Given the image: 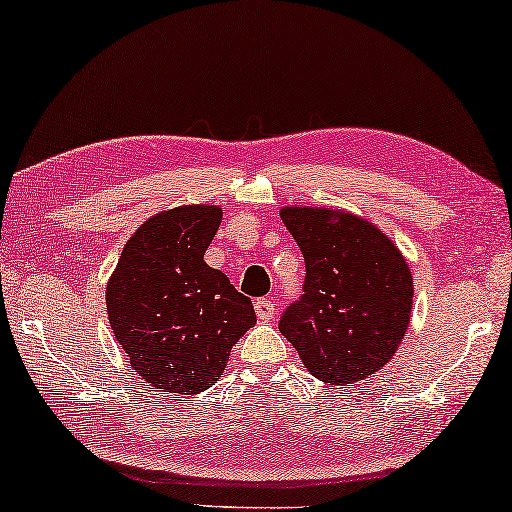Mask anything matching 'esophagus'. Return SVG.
Returning <instances> with one entry per match:
<instances>
[{
    "instance_id": "esophagus-1",
    "label": "esophagus",
    "mask_w": 512,
    "mask_h": 512,
    "mask_svg": "<svg viewBox=\"0 0 512 512\" xmlns=\"http://www.w3.org/2000/svg\"><path fill=\"white\" fill-rule=\"evenodd\" d=\"M254 309H256V316H258V320H263V322H270L272 318H274V304L270 302V300H256V304H254Z\"/></svg>"
}]
</instances>
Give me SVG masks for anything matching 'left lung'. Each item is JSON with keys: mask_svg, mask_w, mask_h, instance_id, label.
Instances as JSON below:
<instances>
[{"mask_svg": "<svg viewBox=\"0 0 512 512\" xmlns=\"http://www.w3.org/2000/svg\"><path fill=\"white\" fill-rule=\"evenodd\" d=\"M306 265L304 295L279 332L322 382L345 387L387 364L412 313V274L393 242L350 212L283 208Z\"/></svg>", "mask_w": 512, "mask_h": 512, "instance_id": "8db88e82", "label": "left lung"}]
</instances>
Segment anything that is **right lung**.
Returning <instances> with one entry per match:
<instances>
[{"label": "right lung", "mask_w": 512, "mask_h": 512, "mask_svg": "<svg viewBox=\"0 0 512 512\" xmlns=\"http://www.w3.org/2000/svg\"><path fill=\"white\" fill-rule=\"evenodd\" d=\"M217 206L160 212L132 235L107 283L114 336L135 371L169 393L206 391L251 325L254 304L203 261Z\"/></svg>", "instance_id": "right-lung-1"}]
</instances>
